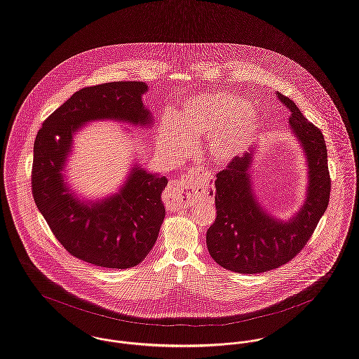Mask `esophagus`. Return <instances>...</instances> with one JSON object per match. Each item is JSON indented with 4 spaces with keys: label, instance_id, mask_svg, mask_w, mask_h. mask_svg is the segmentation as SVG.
<instances>
[{
    "label": "esophagus",
    "instance_id": "esophagus-1",
    "mask_svg": "<svg viewBox=\"0 0 359 359\" xmlns=\"http://www.w3.org/2000/svg\"><path fill=\"white\" fill-rule=\"evenodd\" d=\"M210 180L207 173H201L196 170H188L182 177L171 182V196H170V205L172 208H180L184 204V199L188 198L189 189L192 187L204 186Z\"/></svg>",
    "mask_w": 359,
    "mask_h": 359
}]
</instances>
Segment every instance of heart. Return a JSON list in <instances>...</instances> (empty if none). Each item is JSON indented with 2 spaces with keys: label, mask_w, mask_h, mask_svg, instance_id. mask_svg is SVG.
<instances>
[{
  "label": "heart",
  "mask_w": 359,
  "mask_h": 359,
  "mask_svg": "<svg viewBox=\"0 0 359 359\" xmlns=\"http://www.w3.org/2000/svg\"><path fill=\"white\" fill-rule=\"evenodd\" d=\"M259 126L257 109L242 96L232 92L203 93L188 99L175 120L160 123L158 145L167 158L180 160L188 154L191 139L207 136L210 158L229 161L245 149Z\"/></svg>",
  "instance_id": "b5f03b06"
}]
</instances>
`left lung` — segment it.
Segmentation results:
<instances>
[{
  "label": "left lung",
  "instance_id": "1",
  "mask_svg": "<svg viewBox=\"0 0 359 359\" xmlns=\"http://www.w3.org/2000/svg\"><path fill=\"white\" fill-rule=\"evenodd\" d=\"M291 111L290 128L295 133L309 164L307 199L290 222L266 215L252 195L250 167L252 155L231 158L216 175V219L207 231L208 252L219 266L239 273L278 269L295 258L313 236L330 201L327 148L320 129L302 115L295 102L276 93Z\"/></svg>",
  "mask_w": 359,
  "mask_h": 359
}]
</instances>
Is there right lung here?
<instances>
[{
  "mask_svg": "<svg viewBox=\"0 0 359 359\" xmlns=\"http://www.w3.org/2000/svg\"><path fill=\"white\" fill-rule=\"evenodd\" d=\"M142 81H116L77 90L43 121L33 147L32 194L49 229L74 258L105 269L137 266L152 250L165 216L161 192L167 177L132 168L111 198L86 204L74 199L61 171L72 133L90 120L151 123Z\"/></svg>",
  "mask_w": 359,
  "mask_h": 359,
  "instance_id": "add662e5",
  "label": "right lung"
}]
</instances>
